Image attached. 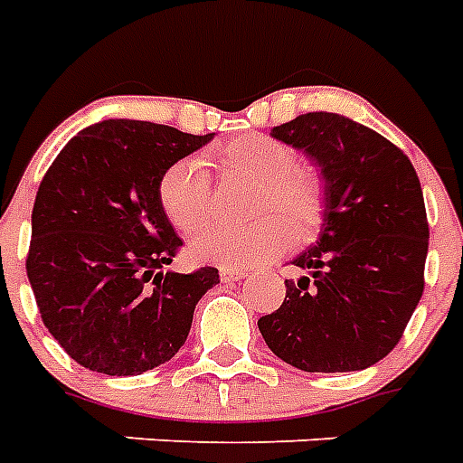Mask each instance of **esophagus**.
I'll return each mask as SVG.
<instances>
[{"instance_id": "esophagus-1", "label": "esophagus", "mask_w": 463, "mask_h": 463, "mask_svg": "<svg viewBox=\"0 0 463 463\" xmlns=\"http://www.w3.org/2000/svg\"><path fill=\"white\" fill-rule=\"evenodd\" d=\"M245 269H238V267H221V281L225 283H232V281H240V279H245Z\"/></svg>"}]
</instances>
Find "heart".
<instances>
[{
    "label": "heart",
    "mask_w": 463,
    "mask_h": 463,
    "mask_svg": "<svg viewBox=\"0 0 463 463\" xmlns=\"http://www.w3.org/2000/svg\"><path fill=\"white\" fill-rule=\"evenodd\" d=\"M225 173L260 182L257 211H271L247 225H216L189 242V257L213 264H260L274 260L288 238L305 242L324 221V182L315 167L296 163L286 141L269 134H240L213 151ZM167 221L180 232L202 231L211 216V175L202 158H182L167 167L158 184Z\"/></svg>",
    "instance_id": "1"
}]
</instances>
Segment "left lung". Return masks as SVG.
<instances>
[{"instance_id": "1", "label": "left lung", "mask_w": 463, "mask_h": 463, "mask_svg": "<svg viewBox=\"0 0 463 463\" xmlns=\"http://www.w3.org/2000/svg\"><path fill=\"white\" fill-rule=\"evenodd\" d=\"M322 170V232L293 260L305 276L260 319L271 351L305 373H355L402 338L423 296L428 216L402 148L336 112H307L271 129Z\"/></svg>"}]
</instances>
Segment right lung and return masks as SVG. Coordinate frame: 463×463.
I'll use <instances>...</instances> for the list:
<instances>
[{
    "mask_svg": "<svg viewBox=\"0 0 463 463\" xmlns=\"http://www.w3.org/2000/svg\"><path fill=\"white\" fill-rule=\"evenodd\" d=\"M211 139L105 119L76 134L40 182L25 271L47 331L79 365L141 374L187 341L218 269L163 271L182 240L163 213L158 184Z\"/></svg>",
    "mask_w": 463,
    "mask_h": 463,
    "instance_id": "add662e5",
    "label": "right lung"
}]
</instances>
